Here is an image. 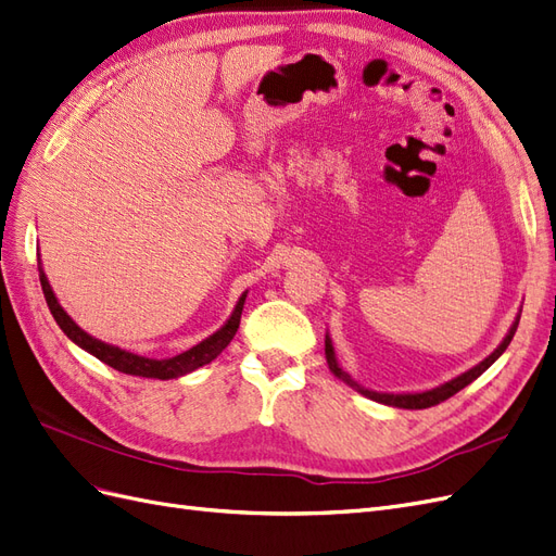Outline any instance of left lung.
<instances>
[{"mask_svg":"<svg viewBox=\"0 0 556 556\" xmlns=\"http://www.w3.org/2000/svg\"><path fill=\"white\" fill-rule=\"evenodd\" d=\"M517 325H519V319H515V325L510 327L508 336H506V339H503V343L492 352L490 357H486L484 362H480L478 366L470 368V371L462 374L459 378H454V380H450V382H445V384H441V387H435V390H429V392H422V394H380V392H368V390H362V387H359V392H362L364 396H368V399L380 401V403H387V406H396V408L419 410V408L439 406L441 401H445V399L454 396L457 392H462L466 384H470V382H473L476 378H480V376L486 371V368H490V366H492V364L503 355V352H506V348L510 345L513 336H515V331H517ZM325 352H327V364H329V368H331V374H333V376H339V378H343V380H345V382H350V384H355V382H352V380L343 374V368L339 366V362H336V357H333V348H331V341H329V339L325 341Z\"/></svg>","mask_w":556,"mask_h":556,"instance_id":"8db88e82","label":"left lung"}]
</instances>
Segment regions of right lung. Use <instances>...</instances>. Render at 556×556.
Instances as JSON below:
<instances>
[{
    "instance_id": "add662e5",
    "label": "right lung",
    "mask_w": 556,
    "mask_h": 556,
    "mask_svg": "<svg viewBox=\"0 0 556 556\" xmlns=\"http://www.w3.org/2000/svg\"><path fill=\"white\" fill-rule=\"evenodd\" d=\"M39 280H41L46 304H48L50 313H53L55 323L76 345H80L83 350H88L90 355H94L97 359H102L104 364L113 366L115 371L127 374V376H141V378H160V380H169V378H178V376L190 374V371H194V368L204 366V364L213 362L217 355H220V352L231 343L233 333H237V329L241 325V313H243V301H245V294H243L239 299L237 308H233L231 317L227 319V325L220 331H215L211 339L201 341L199 345L190 348L188 352H180V355L169 357V359H148V357H141V355H134V352H127V350H121L115 345L97 341V339H92L90 333L83 331L74 323V319L64 313V308L58 304V299H55L53 290H50V282H48L43 268H41V262H39Z\"/></svg>"
}]
</instances>
